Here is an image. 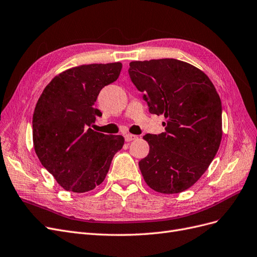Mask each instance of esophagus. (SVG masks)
Here are the masks:
<instances>
[{
    "label": "esophagus",
    "mask_w": 257,
    "mask_h": 257,
    "mask_svg": "<svg viewBox=\"0 0 257 257\" xmlns=\"http://www.w3.org/2000/svg\"><path fill=\"white\" fill-rule=\"evenodd\" d=\"M139 137L138 136H135V135H130V134H127V135H125V140H126V142H131V141H134V140H137Z\"/></svg>",
    "instance_id": "obj_1"
}]
</instances>
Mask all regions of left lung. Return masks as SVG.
<instances>
[{"label":"left lung","instance_id":"8db88e82","mask_svg":"<svg viewBox=\"0 0 257 257\" xmlns=\"http://www.w3.org/2000/svg\"><path fill=\"white\" fill-rule=\"evenodd\" d=\"M131 81L149 112L163 114L165 132L146 135L149 154L139 162L147 185L178 194L194 185L214 160L222 138L221 100L210 78L173 58L130 62Z\"/></svg>","mask_w":257,"mask_h":257}]
</instances>
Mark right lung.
Masks as SVG:
<instances>
[{"label": "right lung", "instance_id": "add662e5", "mask_svg": "<svg viewBox=\"0 0 257 257\" xmlns=\"http://www.w3.org/2000/svg\"><path fill=\"white\" fill-rule=\"evenodd\" d=\"M120 62L83 64L55 76L36 104L33 141L41 164L65 191L85 193L102 183L122 148L121 136L89 128L101 112L94 107L100 90L115 81Z\"/></svg>", "mask_w": 257, "mask_h": 257}]
</instances>
